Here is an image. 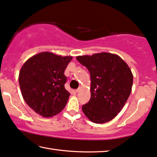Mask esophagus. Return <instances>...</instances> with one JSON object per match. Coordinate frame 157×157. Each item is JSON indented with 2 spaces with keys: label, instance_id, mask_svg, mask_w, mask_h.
<instances>
[{
  "label": "esophagus",
  "instance_id": "esophagus-1",
  "mask_svg": "<svg viewBox=\"0 0 157 157\" xmlns=\"http://www.w3.org/2000/svg\"><path fill=\"white\" fill-rule=\"evenodd\" d=\"M81 87H80V88H78V89H76V93L79 92V91H80V90H81Z\"/></svg>",
  "mask_w": 157,
  "mask_h": 157
}]
</instances>
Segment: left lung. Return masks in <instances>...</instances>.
I'll return each mask as SVG.
<instances>
[{
  "label": "left lung",
  "instance_id": "left-lung-1",
  "mask_svg": "<svg viewBox=\"0 0 157 157\" xmlns=\"http://www.w3.org/2000/svg\"><path fill=\"white\" fill-rule=\"evenodd\" d=\"M90 75V99L82 106L84 114L97 124L117 115L132 91L133 75L122 59L115 54L101 52L76 56Z\"/></svg>",
  "mask_w": 157,
  "mask_h": 157
}]
</instances>
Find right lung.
I'll return each mask as SVG.
<instances>
[{
	"instance_id": "1",
	"label": "right lung",
	"mask_w": 157,
	"mask_h": 157,
	"mask_svg": "<svg viewBox=\"0 0 157 157\" xmlns=\"http://www.w3.org/2000/svg\"><path fill=\"white\" fill-rule=\"evenodd\" d=\"M73 56L42 52L28 59L19 73V84L25 101L43 117L62 111L70 94L64 84V71Z\"/></svg>"
}]
</instances>
